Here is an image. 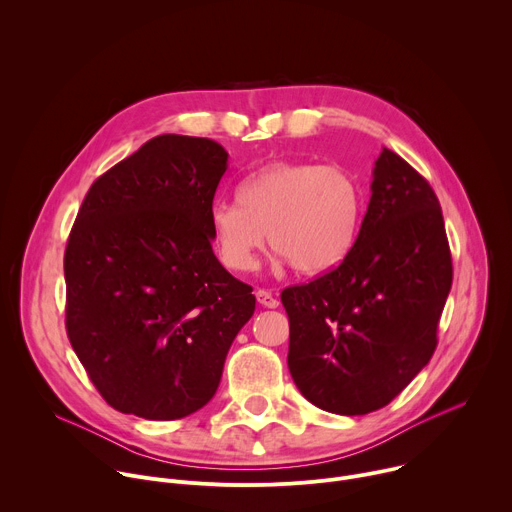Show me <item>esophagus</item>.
Returning a JSON list of instances; mask_svg holds the SVG:
<instances>
[{"label": "esophagus", "instance_id": "34e87169", "mask_svg": "<svg viewBox=\"0 0 512 512\" xmlns=\"http://www.w3.org/2000/svg\"><path fill=\"white\" fill-rule=\"evenodd\" d=\"M255 296H257V302H259L263 308H277V306H279V300L271 294V291H267V289H257Z\"/></svg>", "mask_w": 512, "mask_h": 512}]
</instances>
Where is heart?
Returning a JSON list of instances; mask_svg holds the SVG:
<instances>
[{"mask_svg":"<svg viewBox=\"0 0 512 512\" xmlns=\"http://www.w3.org/2000/svg\"><path fill=\"white\" fill-rule=\"evenodd\" d=\"M362 221V188L340 166L277 160L245 176L237 202L210 210V233L221 261L255 269L269 241L275 265L316 275L340 265L352 251Z\"/></svg>","mask_w":512,"mask_h":512,"instance_id":"heart-1","label":"heart"}]
</instances>
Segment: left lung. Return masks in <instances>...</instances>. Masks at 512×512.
Masks as SVG:
<instances>
[{
	"label": "left lung",
	"instance_id": "1",
	"mask_svg": "<svg viewBox=\"0 0 512 512\" xmlns=\"http://www.w3.org/2000/svg\"><path fill=\"white\" fill-rule=\"evenodd\" d=\"M450 287L440 200L383 148L352 251L322 277L281 291L291 379L330 413L367 415L389 405L429 362Z\"/></svg>",
	"mask_w": 512,
	"mask_h": 512
}]
</instances>
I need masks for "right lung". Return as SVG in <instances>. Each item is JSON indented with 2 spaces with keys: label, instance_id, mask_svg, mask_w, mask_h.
Masks as SVG:
<instances>
[{
  "label": "right lung",
  "instance_id": "add662e5",
  "mask_svg": "<svg viewBox=\"0 0 512 512\" xmlns=\"http://www.w3.org/2000/svg\"><path fill=\"white\" fill-rule=\"evenodd\" d=\"M229 154L158 135L97 178L64 253L66 332L121 413L170 421L204 407L255 312L253 287L212 253L210 210Z\"/></svg>",
  "mask_w": 512,
  "mask_h": 512
}]
</instances>
